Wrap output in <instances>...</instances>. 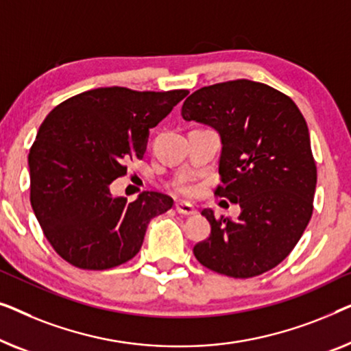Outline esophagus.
I'll use <instances>...</instances> for the list:
<instances>
[{
	"label": "esophagus",
	"mask_w": 351,
	"mask_h": 351,
	"mask_svg": "<svg viewBox=\"0 0 351 351\" xmlns=\"http://www.w3.org/2000/svg\"><path fill=\"white\" fill-rule=\"evenodd\" d=\"M175 210L180 215H184V216H189V215H194L195 213V208L192 205H189V204H176L175 205Z\"/></svg>",
	"instance_id": "1"
}]
</instances>
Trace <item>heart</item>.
<instances>
[{
	"label": "heart",
	"instance_id": "1",
	"mask_svg": "<svg viewBox=\"0 0 351 351\" xmlns=\"http://www.w3.org/2000/svg\"><path fill=\"white\" fill-rule=\"evenodd\" d=\"M173 192L176 195H181V197H189L192 194V187L189 184H186V182H181L178 181L173 184Z\"/></svg>",
	"mask_w": 351,
	"mask_h": 351
}]
</instances>
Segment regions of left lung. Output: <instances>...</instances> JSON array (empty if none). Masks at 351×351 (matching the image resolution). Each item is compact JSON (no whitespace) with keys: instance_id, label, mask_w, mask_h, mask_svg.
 <instances>
[{"instance_id":"1","label":"left lung","mask_w":351,"mask_h":351,"mask_svg":"<svg viewBox=\"0 0 351 351\" xmlns=\"http://www.w3.org/2000/svg\"><path fill=\"white\" fill-rule=\"evenodd\" d=\"M181 116L219 132L221 184L215 195L241 208L235 221L202 211L211 234L194 246L197 261L232 278L276 267L313 213L317 165L302 112L267 84L237 79L195 90Z\"/></svg>"}]
</instances>
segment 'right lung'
<instances>
[{
    "mask_svg": "<svg viewBox=\"0 0 351 351\" xmlns=\"http://www.w3.org/2000/svg\"><path fill=\"white\" fill-rule=\"evenodd\" d=\"M187 90L138 92L100 87L49 112L28 154L29 202L57 254L75 267L106 270L135 258L149 221L173 199L147 191L128 204L110 184L143 159L149 128Z\"/></svg>",
    "mask_w": 351,
    "mask_h": 351,
    "instance_id": "right-lung-1",
    "label": "right lung"
}]
</instances>
